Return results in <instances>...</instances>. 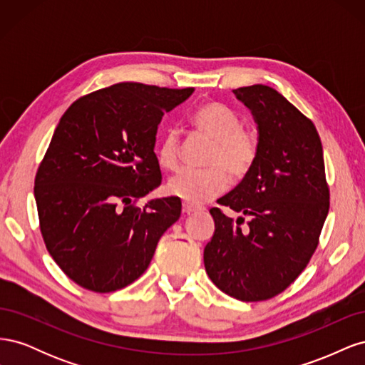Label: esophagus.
<instances>
[{"mask_svg": "<svg viewBox=\"0 0 365 365\" xmlns=\"http://www.w3.org/2000/svg\"><path fill=\"white\" fill-rule=\"evenodd\" d=\"M182 212H184L185 215H192V213L200 212V208H197V207H193V205L187 204V202H184V204H182Z\"/></svg>", "mask_w": 365, "mask_h": 365, "instance_id": "obj_1", "label": "esophagus"}]
</instances>
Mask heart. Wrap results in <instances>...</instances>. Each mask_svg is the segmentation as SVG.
<instances>
[{
  "mask_svg": "<svg viewBox=\"0 0 365 365\" xmlns=\"http://www.w3.org/2000/svg\"><path fill=\"white\" fill-rule=\"evenodd\" d=\"M193 125L215 141L205 170L184 169L172 176L165 190L190 205L202 202L222 193L231 180H242L250 173L257 160L259 141L244 129L240 117L220 103H205L193 115ZM157 161L164 170H176L180 165V135L170 129L163 135L157 148Z\"/></svg>",
  "mask_w": 365,
  "mask_h": 365,
  "instance_id": "b5f03b06",
  "label": "heart"
}]
</instances>
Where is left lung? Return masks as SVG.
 Wrapping results in <instances>:
<instances>
[{
    "label": "left lung",
    "mask_w": 365,
    "mask_h": 365,
    "mask_svg": "<svg viewBox=\"0 0 365 365\" xmlns=\"http://www.w3.org/2000/svg\"><path fill=\"white\" fill-rule=\"evenodd\" d=\"M257 125L259 153L250 173L210 210L215 233L204 248L208 277L242 302L280 294L302 274L329 213L323 146L314 123L275 91L256 83L233 90ZM250 217L247 229L240 224Z\"/></svg>",
    "instance_id": "8db88e82"
}]
</instances>
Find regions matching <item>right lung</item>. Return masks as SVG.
I'll return each instance as SVG.
<instances>
[{
  "label": "right lung",
  "mask_w": 365,
  "mask_h": 365,
  "mask_svg": "<svg viewBox=\"0 0 365 365\" xmlns=\"http://www.w3.org/2000/svg\"><path fill=\"white\" fill-rule=\"evenodd\" d=\"M193 91L121 82L81 97L61 117L35 200L50 256L82 288L113 292L137 280L180 219V197L130 202L161 184L158 125Z\"/></svg>",
  "instance_id": "1"
}]
</instances>
